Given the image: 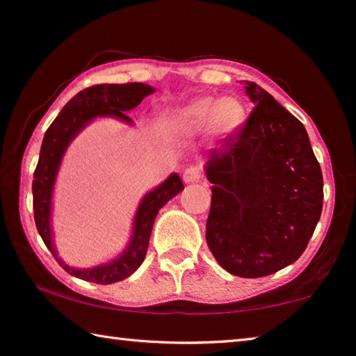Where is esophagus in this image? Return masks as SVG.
<instances>
[{"label": "esophagus", "mask_w": 356, "mask_h": 356, "mask_svg": "<svg viewBox=\"0 0 356 356\" xmlns=\"http://www.w3.org/2000/svg\"><path fill=\"white\" fill-rule=\"evenodd\" d=\"M184 182L185 184H195V182H200L201 177H202V171L201 168L197 166H190L186 168V170L184 171Z\"/></svg>", "instance_id": "esophagus-1"}]
</instances>
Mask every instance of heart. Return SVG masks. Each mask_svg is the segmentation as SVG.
Wrapping results in <instances>:
<instances>
[{
  "label": "heart",
  "mask_w": 356,
  "mask_h": 356,
  "mask_svg": "<svg viewBox=\"0 0 356 356\" xmlns=\"http://www.w3.org/2000/svg\"><path fill=\"white\" fill-rule=\"evenodd\" d=\"M245 122L242 102L225 95H200L184 105L170 106L159 114L160 129L168 135H195L212 129L218 135H234Z\"/></svg>",
  "instance_id": "1"
}]
</instances>
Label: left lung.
I'll return each mask as SVG.
<instances>
[{
	"label": "left lung",
	"instance_id": "1",
	"mask_svg": "<svg viewBox=\"0 0 356 356\" xmlns=\"http://www.w3.org/2000/svg\"><path fill=\"white\" fill-rule=\"evenodd\" d=\"M243 83L254 110L204 168L212 184L206 240L226 272L261 278L303 254L322 213L323 179L303 124Z\"/></svg>",
	"mask_w": 356,
	"mask_h": 356
}]
</instances>
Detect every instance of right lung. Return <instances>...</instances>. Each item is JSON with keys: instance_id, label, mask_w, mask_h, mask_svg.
<instances>
[{"instance_id": "add662e5", "label": "right lung", "mask_w": 356, "mask_h": 356, "mask_svg": "<svg viewBox=\"0 0 356 356\" xmlns=\"http://www.w3.org/2000/svg\"><path fill=\"white\" fill-rule=\"evenodd\" d=\"M154 92L155 89L144 83L97 84V86L86 88L65 104L58 118L45 131L33 180L34 220L47 248L65 272L75 278L97 282V284H113L135 273L146 257L156 213L168 201L184 190L179 174L172 172L163 184L146 193L136 209L130 242L113 261L89 268H75L58 256L55 242H53L51 207L53 190H55L65 150L75 140V136L97 118H114L134 125V120L125 113L134 110L144 97Z\"/></svg>"}]
</instances>
